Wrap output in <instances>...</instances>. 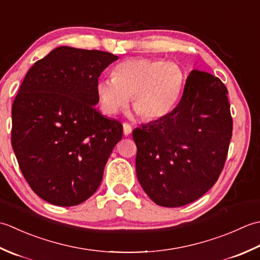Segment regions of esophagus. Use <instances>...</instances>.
Segmentation results:
<instances>
[{
	"mask_svg": "<svg viewBox=\"0 0 260 260\" xmlns=\"http://www.w3.org/2000/svg\"><path fill=\"white\" fill-rule=\"evenodd\" d=\"M131 132H132L131 125L128 124V123H123V134H124V136H130Z\"/></svg>",
	"mask_w": 260,
	"mask_h": 260,
	"instance_id": "34e87169",
	"label": "esophagus"
}]
</instances>
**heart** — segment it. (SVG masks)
Returning <instances> with one entry per match:
<instances>
[{
  "mask_svg": "<svg viewBox=\"0 0 260 260\" xmlns=\"http://www.w3.org/2000/svg\"><path fill=\"white\" fill-rule=\"evenodd\" d=\"M113 78L96 83L101 110L113 115L128 104L148 121L159 120L175 108L181 96L184 73L177 63L151 58H131L118 63Z\"/></svg>",
  "mask_w": 260,
  "mask_h": 260,
  "instance_id": "b5f03b06",
  "label": "heart"
}]
</instances>
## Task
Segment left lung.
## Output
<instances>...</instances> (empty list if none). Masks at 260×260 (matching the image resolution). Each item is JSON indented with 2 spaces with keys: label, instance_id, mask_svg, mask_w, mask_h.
<instances>
[{
  "label": "left lung",
  "instance_id": "left-lung-1",
  "mask_svg": "<svg viewBox=\"0 0 260 260\" xmlns=\"http://www.w3.org/2000/svg\"><path fill=\"white\" fill-rule=\"evenodd\" d=\"M226 94L218 77L194 70L177 107L132 132L138 181L156 204L192 203L218 181L232 136Z\"/></svg>",
  "mask_w": 260,
  "mask_h": 260
}]
</instances>
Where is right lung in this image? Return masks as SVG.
<instances>
[{
  "label": "right lung",
  "instance_id": "1",
  "mask_svg": "<svg viewBox=\"0 0 260 260\" xmlns=\"http://www.w3.org/2000/svg\"><path fill=\"white\" fill-rule=\"evenodd\" d=\"M119 57L57 47L35 62L12 105V148L34 192L58 206L96 192L123 128L95 109L96 83Z\"/></svg>",
  "mask_w": 260,
  "mask_h": 260
}]
</instances>
